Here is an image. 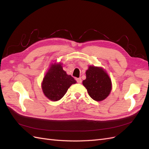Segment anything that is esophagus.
Returning a JSON list of instances; mask_svg holds the SVG:
<instances>
[{
	"instance_id": "obj_1",
	"label": "esophagus",
	"mask_w": 149,
	"mask_h": 149,
	"mask_svg": "<svg viewBox=\"0 0 149 149\" xmlns=\"http://www.w3.org/2000/svg\"><path fill=\"white\" fill-rule=\"evenodd\" d=\"M76 81H77V83H81V82H82V80H81V78H76Z\"/></svg>"
}]
</instances>
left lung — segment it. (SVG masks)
Returning <instances> with one entry per match:
<instances>
[{
    "label": "left lung",
    "mask_w": 149,
    "mask_h": 149,
    "mask_svg": "<svg viewBox=\"0 0 149 149\" xmlns=\"http://www.w3.org/2000/svg\"><path fill=\"white\" fill-rule=\"evenodd\" d=\"M86 79L83 84L93 100L101 101L109 95L112 88L109 76L101 68L89 66L86 72Z\"/></svg>",
    "instance_id": "1"
}]
</instances>
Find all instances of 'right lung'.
Masks as SVG:
<instances>
[{"label":"right lung","mask_w":149,"mask_h":149,"mask_svg":"<svg viewBox=\"0 0 149 149\" xmlns=\"http://www.w3.org/2000/svg\"><path fill=\"white\" fill-rule=\"evenodd\" d=\"M76 83V80L63 70L61 64H57L52 65L43 78L42 87L49 100L56 101L64 96L71 84Z\"/></svg>","instance_id":"obj_1"}]
</instances>
